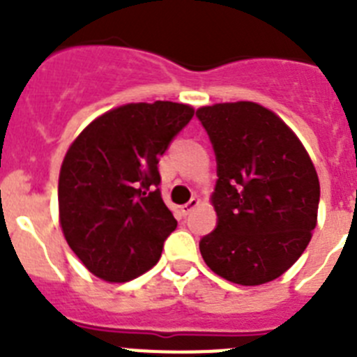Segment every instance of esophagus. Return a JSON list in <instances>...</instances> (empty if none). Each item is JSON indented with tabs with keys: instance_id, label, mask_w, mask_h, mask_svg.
<instances>
[{
	"instance_id": "obj_1",
	"label": "esophagus",
	"mask_w": 357,
	"mask_h": 357,
	"mask_svg": "<svg viewBox=\"0 0 357 357\" xmlns=\"http://www.w3.org/2000/svg\"><path fill=\"white\" fill-rule=\"evenodd\" d=\"M198 206H200V200H198V198H191V200H189L188 204H184V206L181 207V211L185 214V216H188V214L191 213V211H193L195 207H198Z\"/></svg>"
}]
</instances>
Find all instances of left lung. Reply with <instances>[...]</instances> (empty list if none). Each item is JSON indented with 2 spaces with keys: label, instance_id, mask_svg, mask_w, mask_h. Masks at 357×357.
<instances>
[{
  "label": "left lung",
  "instance_id": "1",
  "mask_svg": "<svg viewBox=\"0 0 357 357\" xmlns=\"http://www.w3.org/2000/svg\"><path fill=\"white\" fill-rule=\"evenodd\" d=\"M197 118L216 155V229L202 257L223 279L257 286L295 263L317 227L320 184L313 162L279 116L252 102L202 107Z\"/></svg>",
  "mask_w": 357,
  "mask_h": 357
}]
</instances>
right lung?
<instances>
[{"mask_svg": "<svg viewBox=\"0 0 357 357\" xmlns=\"http://www.w3.org/2000/svg\"><path fill=\"white\" fill-rule=\"evenodd\" d=\"M193 114L184 103H128L69 146L59 176L62 232L100 279L127 282L159 261L176 220L160 197L157 164Z\"/></svg>", "mask_w": 357, "mask_h": 357, "instance_id": "1", "label": "right lung"}]
</instances>
